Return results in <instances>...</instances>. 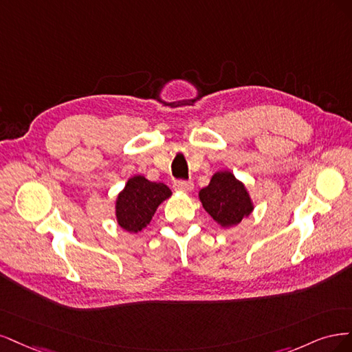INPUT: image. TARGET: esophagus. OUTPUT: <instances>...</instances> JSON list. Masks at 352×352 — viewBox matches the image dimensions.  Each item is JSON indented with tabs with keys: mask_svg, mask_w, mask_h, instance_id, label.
I'll return each instance as SVG.
<instances>
[{
	"mask_svg": "<svg viewBox=\"0 0 352 352\" xmlns=\"http://www.w3.org/2000/svg\"><path fill=\"white\" fill-rule=\"evenodd\" d=\"M174 187L175 190H179V191H184V192H190L192 190V183L191 181H184V179H178L174 183Z\"/></svg>",
	"mask_w": 352,
	"mask_h": 352,
	"instance_id": "esophagus-1",
	"label": "esophagus"
}]
</instances>
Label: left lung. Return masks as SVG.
Listing matches in <instances>:
<instances>
[{
    "label": "left lung",
    "mask_w": 352,
    "mask_h": 352,
    "mask_svg": "<svg viewBox=\"0 0 352 352\" xmlns=\"http://www.w3.org/2000/svg\"><path fill=\"white\" fill-rule=\"evenodd\" d=\"M203 208L223 228L238 225L254 209L245 186L232 173L213 174L208 187L199 191Z\"/></svg>",
    "instance_id": "8db88e82"
}]
</instances>
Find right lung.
Segmentation results:
<instances>
[{
	"label": "right lung",
	"instance_id": "1",
	"mask_svg": "<svg viewBox=\"0 0 352 352\" xmlns=\"http://www.w3.org/2000/svg\"><path fill=\"white\" fill-rule=\"evenodd\" d=\"M171 195L164 183H153L143 175L131 177L116 201L118 225L129 232L142 231L152 221L157 206Z\"/></svg>",
	"mask_w": 352,
	"mask_h": 352
}]
</instances>
